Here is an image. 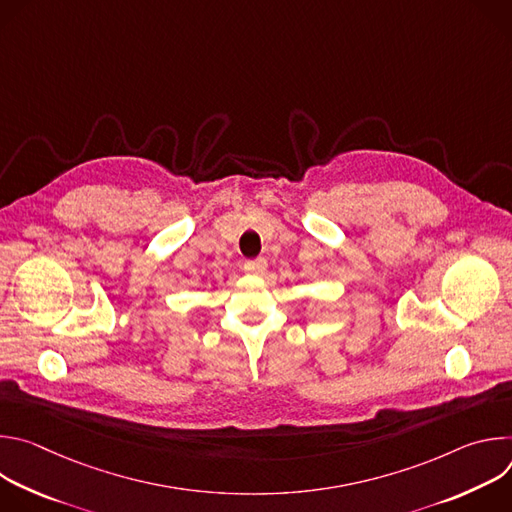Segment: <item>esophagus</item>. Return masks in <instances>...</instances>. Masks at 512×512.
I'll return each instance as SVG.
<instances>
[{
  "mask_svg": "<svg viewBox=\"0 0 512 512\" xmlns=\"http://www.w3.org/2000/svg\"><path fill=\"white\" fill-rule=\"evenodd\" d=\"M245 271H247L249 275H263V273L267 271V261H265L263 257L251 259V261L245 263Z\"/></svg>",
  "mask_w": 512,
  "mask_h": 512,
  "instance_id": "34e87169",
  "label": "esophagus"
}]
</instances>
